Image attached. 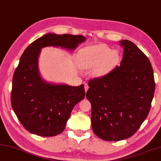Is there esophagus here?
Masks as SVG:
<instances>
[{"mask_svg": "<svg viewBox=\"0 0 161 161\" xmlns=\"http://www.w3.org/2000/svg\"><path fill=\"white\" fill-rule=\"evenodd\" d=\"M84 89H85V92H86L87 90H88V89H89L88 84H84Z\"/></svg>", "mask_w": 161, "mask_h": 161, "instance_id": "34e87169", "label": "esophagus"}]
</instances>
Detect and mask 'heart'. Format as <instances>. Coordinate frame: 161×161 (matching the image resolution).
Here are the masks:
<instances>
[{
  "instance_id": "obj_1",
  "label": "heart",
  "mask_w": 161,
  "mask_h": 161,
  "mask_svg": "<svg viewBox=\"0 0 161 161\" xmlns=\"http://www.w3.org/2000/svg\"><path fill=\"white\" fill-rule=\"evenodd\" d=\"M119 60V52L106 44L86 46L78 53V64L83 69L94 68L93 75L102 76L114 68Z\"/></svg>"
}]
</instances>
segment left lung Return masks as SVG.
<instances>
[{"label": "left lung", "mask_w": 161, "mask_h": 161, "mask_svg": "<svg viewBox=\"0 0 161 161\" xmlns=\"http://www.w3.org/2000/svg\"><path fill=\"white\" fill-rule=\"evenodd\" d=\"M124 48L120 65L103 77L89 81L86 98L92 105L93 132L105 141H119L138 130L151 108L155 92L151 63L130 41Z\"/></svg>", "instance_id": "obj_1"}]
</instances>
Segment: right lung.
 <instances>
[{
    "label": "right lung",
    "instance_id": "right-lung-1",
    "mask_svg": "<svg viewBox=\"0 0 161 161\" xmlns=\"http://www.w3.org/2000/svg\"><path fill=\"white\" fill-rule=\"evenodd\" d=\"M85 41L81 35L48 33L23 52L13 75L11 104L22 126L30 132L42 136L63 132L73 108L85 96L84 84L72 86L43 80L39 69L42 48L54 46L74 51Z\"/></svg>",
    "mask_w": 161,
    "mask_h": 161
}]
</instances>
